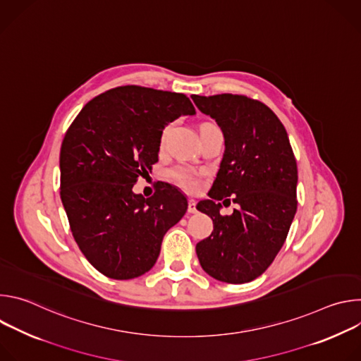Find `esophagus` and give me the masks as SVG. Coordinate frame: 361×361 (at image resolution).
Listing matches in <instances>:
<instances>
[{
  "mask_svg": "<svg viewBox=\"0 0 361 361\" xmlns=\"http://www.w3.org/2000/svg\"><path fill=\"white\" fill-rule=\"evenodd\" d=\"M187 212H188L190 214H195V213H197L195 201H194V200H190V201H188V209H187Z\"/></svg>",
  "mask_w": 361,
  "mask_h": 361,
  "instance_id": "34e87169",
  "label": "esophagus"
}]
</instances>
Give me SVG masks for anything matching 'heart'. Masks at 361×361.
<instances>
[{
	"instance_id": "heart-1",
	"label": "heart",
	"mask_w": 361,
	"mask_h": 361,
	"mask_svg": "<svg viewBox=\"0 0 361 361\" xmlns=\"http://www.w3.org/2000/svg\"><path fill=\"white\" fill-rule=\"evenodd\" d=\"M170 131V126H167L163 133H161V142H164L167 134ZM171 177L176 183H178L181 187H184L185 190H190V191H194L198 185V176L195 174V171H192L191 169L188 167H184V166H180V167H176L173 171H171Z\"/></svg>"
}]
</instances>
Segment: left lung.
<instances>
[{"label": "left lung", "instance_id": "obj_1", "mask_svg": "<svg viewBox=\"0 0 361 361\" xmlns=\"http://www.w3.org/2000/svg\"><path fill=\"white\" fill-rule=\"evenodd\" d=\"M197 109L216 120L224 135L220 170L197 210L214 230L195 245L202 270L213 279L243 284L262 276L283 247L297 212V163L279 117L259 99L237 94L191 95ZM228 196L239 204L219 214Z\"/></svg>", "mask_w": 361, "mask_h": 361}]
</instances>
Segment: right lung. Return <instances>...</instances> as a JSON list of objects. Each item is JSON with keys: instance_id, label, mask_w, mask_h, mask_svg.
I'll use <instances>...</instances> for the list:
<instances>
[{"instance_id": "1", "label": "right lung", "mask_w": 361, "mask_h": 361, "mask_svg": "<svg viewBox=\"0 0 361 361\" xmlns=\"http://www.w3.org/2000/svg\"><path fill=\"white\" fill-rule=\"evenodd\" d=\"M194 114L184 94L123 85L88 101L66 133L60 195L75 243L101 274L130 280L151 270L185 214L176 187L144 198L133 185L159 161L164 127Z\"/></svg>"}]
</instances>
